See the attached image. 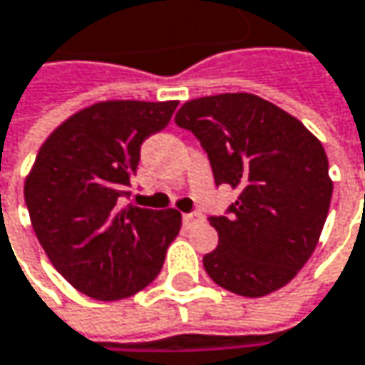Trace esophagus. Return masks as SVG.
<instances>
[{
    "instance_id": "34e87169",
    "label": "esophagus",
    "mask_w": 365,
    "mask_h": 365,
    "mask_svg": "<svg viewBox=\"0 0 365 365\" xmlns=\"http://www.w3.org/2000/svg\"><path fill=\"white\" fill-rule=\"evenodd\" d=\"M200 220H204V216H202L200 212H189V214H182V222H185V227H193V225H197Z\"/></svg>"
}]
</instances>
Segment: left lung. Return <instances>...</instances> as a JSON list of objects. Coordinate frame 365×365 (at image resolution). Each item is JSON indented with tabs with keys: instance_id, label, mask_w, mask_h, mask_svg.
Here are the masks:
<instances>
[{
	"instance_id": "1",
	"label": "left lung",
	"mask_w": 365,
	"mask_h": 365,
	"mask_svg": "<svg viewBox=\"0 0 365 365\" xmlns=\"http://www.w3.org/2000/svg\"><path fill=\"white\" fill-rule=\"evenodd\" d=\"M174 119L202 143L216 185L240 189L227 216H210L218 246L204 256L205 273L240 297L284 288L311 258L330 210L322 143L248 92L189 101Z\"/></svg>"
}]
</instances>
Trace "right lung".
Masks as SVG:
<instances>
[{
    "label": "right lung",
    "mask_w": 365,
    "mask_h": 365,
    "mask_svg": "<svg viewBox=\"0 0 365 365\" xmlns=\"http://www.w3.org/2000/svg\"><path fill=\"white\" fill-rule=\"evenodd\" d=\"M178 101H103L63 121L24 180L33 231L54 269L81 294L119 300L147 288L180 231V212L121 200L140 145L163 130Z\"/></svg>",
    "instance_id": "1"
}]
</instances>
